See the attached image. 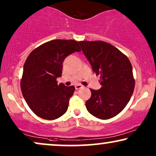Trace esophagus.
<instances>
[{"label": "esophagus", "instance_id": "esophagus-1", "mask_svg": "<svg viewBox=\"0 0 156 156\" xmlns=\"http://www.w3.org/2000/svg\"><path fill=\"white\" fill-rule=\"evenodd\" d=\"M83 87V86L82 85H80V84H77L76 86H75V88H76V90L80 89V88H82Z\"/></svg>", "mask_w": 156, "mask_h": 156}]
</instances>
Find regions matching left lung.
Returning <instances> with one entry per match:
<instances>
[{
	"label": "left lung",
	"instance_id": "8db88e82",
	"mask_svg": "<svg viewBox=\"0 0 156 156\" xmlns=\"http://www.w3.org/2000/svg\"><path fill=\"white\" fill-rule=\"evenodd\" d=\"M93 71L100 76L101 88H90L91 96L86 101L93 116L108 119L120 113L130 100L135 88L133 67L129 59L117 47L103 41L78 42Z\"/></svg>",
	"mask_w": 156,
	"mask_h": 156
}]
</instances>
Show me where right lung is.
Wrapping results in <instances>:
<instances>
[{"mask_svg":"<svg viewBox=\"0 0 156 156\" xmlns=\"http://www.w3.org/2000/svg\"><path fill=\"white\" fill-rule=\"evenodd\" d=\"M78 42L72 39H54L31 52L23 66L21 89L29 108L38 117L53 120L67 112L73 86L58 84L62 63L71 53L80 52Z\"/></svg>","mask_w":156,"mask_h":156,"instance_id":"obj_1","label":"right lung"}]
</instances>
